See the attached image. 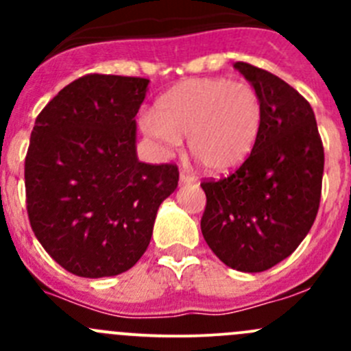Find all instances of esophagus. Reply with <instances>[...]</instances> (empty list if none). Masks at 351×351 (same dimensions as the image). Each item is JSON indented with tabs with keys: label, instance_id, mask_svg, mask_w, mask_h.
I'll list each match as a JSON object with an SVG mask.
<instances>
[{
	"label": "esophagus",
	"instance_id": "esophagus-1",
	"mask_svg": "<svg viewBox=\"0 0 351 351\" xmlns=\"http://www.w3.org/2000/svg\"><path fill=\"white\" fill-rule=\"evenodd\" d=\"M180 182H182V183H193V182H197V176L192 175L190 171H186V169H182V171H180Z\"/></svg>",
	"mask_w": 351,
	"mask_h": 351
}]
</instances>
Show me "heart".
<instances>
[{"label": "heart", "instance_id": "obj_1", "mask_svg": "<svg viewBox=\"0 0 351 351\" xmlns=\"http://www.w3.org/2000/svg\"><path fill=\"white\" fill-rule=\"evenodd\" d=\"M263 122V104L251 84L226 77H193L158 100L147 134L168 146L189 137V147L207 171L228 173L254 149Z\"/></svg>", "mask_w": 351, "mask_h": 351}]
</instances>
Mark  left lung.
Masks as SVG:
<instances>
[{"label":"left lung","instance_id":"left-lung-1","mask_svg":"<svg viewBox=\"0 0 351 351\" xmlns=\"http://www.w3.org/2000/svg\"><path fill=\"white\" fill-rule=\"evenodd\" d=\"M263 104L254 149L226 178L204 180L200 228L215 256L247 274L265 271L302 243L319 210L324 147L309 101L268 71L236 62Z\"/></svg>","mask_w":351,"mask_h":351}]
</instances>
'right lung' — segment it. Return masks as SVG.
I'll return each instance as SVG.
<instances>
[{"label": "right lung", "mask_w": 351, "mask_h": 351, "mask_svg": "<svg viewBox=\"0 0 351 351\" xmlns=\"http://www.w3.org/2000/svg\"><path fill=\"white\" fill-rule=\"evenodd\" d=\"M146 77L86 74L35 119L25 158L32 231L77 277H113L139 261L158 208L178 185L176 165L136 154Z\"/></svg>", "instance_id": "add662e5"}]
</instances>
